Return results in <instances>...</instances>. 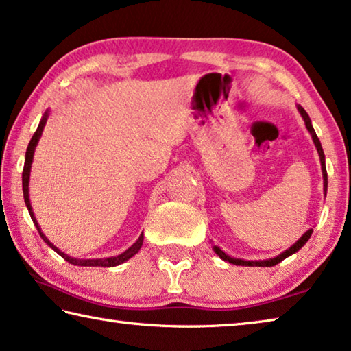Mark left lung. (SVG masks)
I'll list each match as a JSON object with an SVG mask.
<instances>
[{"instance_id":"1","label":"left lung","mask_w":351,"mask_h":351,"mask_svg":"<svg viewBox=\"0 0 351 351\" xmlns=\"http://www.w3.org/2000/svg\"><path fill=\"white\" fill-rule=\"evenodd\" d=\"M297 109H298V112H300V115L303 117V120H304V125H306V130L309 131V134H311V137H313V142H314V145H315V148H317V153H319V158H320V165H322V175H324V193H325V197H326V189H328V175H326V165H325V153H324V148H322V143H320V141H319V137H317V134H315V131H314V128H313V123H311V119H309V115H308V112H306V110L302 108V106H297ZM311 234H313V228H311V230H308L304 232V234L298 239V241L293 243L292 247H289L286 252H282L281 254H278V256H275V258H270V259H264V261H245V259H237V258H231L230 254H226L223 250H220L219 247L217 245H214L213 247V250L215 252V254L219 256L220 259H223V261H226V263H230V264H234V265H245V267H271V265H276V264H280L282 259H286V258H289V256H292L293 253H297L300 248H302L306 242L309 241V237H311Z\"/></svg>"}]
</instances>
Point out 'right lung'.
Returning <instances> with one entry per match:
<instances>
[{
  "mask_svg": "<svg viewBox=\"0 0 351 351\" xmlns=\"http://www.w3.org/2000/svg\"><path fill=\"white\" fill-rule=\"evenodd\" d=\"M49 117V110L47 109V112L43 114L40 123L37 126V131L34 132V136L29 141V145L26 148V154H25V167H23V175H21V182H23V198H25V203H26V208L29 210V215L32 221H34L36 228L38 230V234L43 239V242L49 245V248H53L56 253L59 256H62V258L66 261V263L73 264V265H81V267H115V265H120L126 263L128 259H131L132 256L136 253H138V250H141L142 243H143V232L141 236H138L137 241L132 243V245L123 252L121 254H117V256H110V258H101V259H77V258H71L64 252H60V250L54 245V243L49 242V239L43 234L40 226H38L37 220H36V215L32 213V206H31V199H29V176H31V165H32V159H34V152H36V147L38 141H40L42 137V132H43V128L47 125V120Z\"/></svg>",
  "mask_w": 351,
  "mask_h": 351,
  "instance_id": "obj_1",
  "label": "right lung"
}]
</instances>
